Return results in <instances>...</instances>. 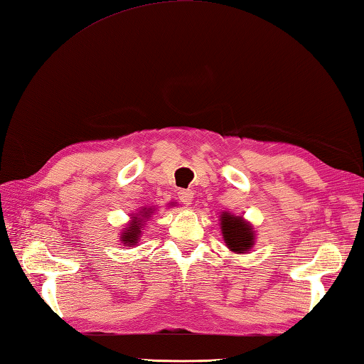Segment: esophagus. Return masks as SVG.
Returning <instances> with one entry per match:
<instances>
[{"mask_svg": "<svg viewBox=\"0 0 364 364\" xmlns=\"http://www.w3.org/2000/svg\"><path fill=\"white\" fill-rule=\"evenodd\" d=\"M178 200H181L186 206L192 205L193 192H192V190H178Z\"/></svg>", "mask_w": 364, "mask_h": 364, "instance_id": "esophagus-1", "label": "esophagus"}]
</instances>
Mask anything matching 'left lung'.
<instances>
[{
	"mask_svg": "<svg viewBox=\"0 0 364 364\" xmlns=\"http://www.w3.org/2000/svg\"><path fill=\"white\" fill-rule=\"evenodd\" d=\"M222 233L227 246L235 252H245L252 247V227L247 225L241 218H235L228 213L222 214Z\"/></svg>",
	"mask_w": 364,
	"mask_h": 364,
	"instance_id": "left-lung-1",
	"label": "left lung"
}]
</instances>
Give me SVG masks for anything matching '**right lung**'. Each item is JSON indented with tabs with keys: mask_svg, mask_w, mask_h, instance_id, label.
<instances>
[{
	"mask_svg": "<svg viewBox=\"0 0 364 364\" xmlns=\"http://www.w3.org/2000/svg\"><path fill=\"white\" fill-rule=\"evenodd\" d=\"M144 214V213H142ZM146 214H149V211L145 213V215H142V218H146ZM140 220L142 219H137V218H134V220L131 222V227H127L126 228V232L123 233V237H121V241H123V243L126 245V243H137V240H139V235H140V230H142V225H140Z\"/></svg>",
	"mask_w": 364,
	"mask_h": 364,
	"instance_id": "right-lung-1",
	"label": "right lung"
}]
</instances>
